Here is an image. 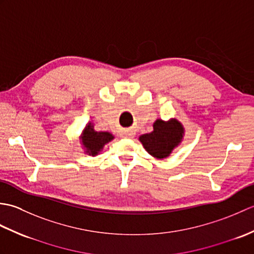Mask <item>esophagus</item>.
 <instances>
[{
  "label": "esophagus",
  "mask_w": 254,
  "mask_h": 254,
  "mask_svg": "<svg viewBox=\"0 0 254 254\" xmlns=\"http://www.w3.org/2000/svg\"><path fill=\"white\" fill-rule=\"evenodd\" d=\"M127 135H128V136H132V135H133V133H132V132H131V133H128Z\"/></svg>",
  "instance_id": "obj_1"
}]
</instances>
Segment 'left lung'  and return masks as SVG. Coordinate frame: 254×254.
Returning a JSON list of instances; mask_svg holds the SVG:
<instances>
[{"label":"left lung","mask_w":254,"mask_h":254,"mask_svg":"<svg viewBox=\"0 0 254 254\" xmlns=\"http://www.w3.org/2000/svg\"><path fill=\"white\" fill-rule=\"evenodd\" d=\"M154 131L139 136V141L143 144L147 153L157 158H166L171 150L181 142L183 127L180 122L170 120L165 122L158 119L154 123Z\"/></svg>","instance_id":"8db88e82"}]
</instances>
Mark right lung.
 Segmentation results:
<instances>
[{
	"mask_svg": "<svg viewBox=\"0 0 254 254\" xmlns=\"http://www.w3.org/2000/svg\"><path fill=\"white\" fill-rule=\"evenodd\" d=\"M112 138V134L108 132H96L93 126L89 123L84 130L82 143L86 148V152L94 156L98 154L99 150L104 147V145L109 143Z\"/></svg>",
	"mask_w": 254,
	"mask_h": 254,
	"instance_id": "add662e5",
	"label": "right lung"
}]
</instances>
